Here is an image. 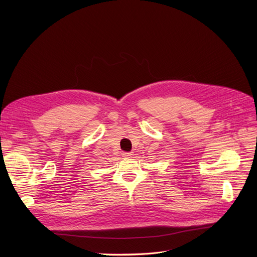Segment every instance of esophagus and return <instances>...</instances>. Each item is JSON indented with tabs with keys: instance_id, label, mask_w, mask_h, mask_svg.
I'll use <instances>...</instances> for the list:
<instances>
[{
	"instance_id": "1",
	"label": "esophagus",
	"mask_w": 257,
	"mask_h": 257,
	"mask_svg": "<svg viewBox=\"0 0 257 257\" xmlns=\"http://www.w3.org/2000/svg\"><path fill=\"white\" fill-rule=\"evenodd\" d=\"M132 153H123V157H131Z\"/></svg>"
}]
</instances>
